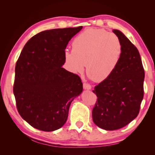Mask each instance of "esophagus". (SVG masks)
<instances>
[{
  "label": "esophagus",
  "instance_id": "esophagus-1",
  "mask_svg": "<svg viewBox=\"0 0 155 155\" xmlns=\"http://www.w3.org/2000/svg\"><path fill=\"white\" fill-rule=\"evenodd\" d=\"M83 88L87 89V90H90V89H91V86L90 84H88L87 83H83Z\"/></svg>",
  "mask_w": 155,
  "mask_h": 155
}]
</instances>
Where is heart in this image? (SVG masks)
Instances as JSON below:
<instances>
[{
    "label": "heart",
    "instance_id": "heart-1",
    "mask_svg": "<svg viewBox=\"0 0 155 155\" xmlns=\"http://www.w3.org/2000/svg\"><path fill=\"white\" fill-rule=\"evenodd\" d=\"M122 53L119 37L105 30L88 28L75 37L72 50H65L68 69L81 73L86 66L89 78L96 82L105 80L114 71Z\"/></svg>",
    "mask_w": 155,
    "mask_h": 155
}]
</instances>
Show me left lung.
Masks as SVG:
<instances>
[{
  "label": "left lung",
  "instance_id": "1",
  "mask_svg": "<svg viewBox=\"0 0 155 155\" xmlns=\"http://www.w3.org/2000/svg\"><path fill=\"white\" fill-rule=\"evenodd\" d=\"M122 45L114 71L92 92L97 101L92 109L94 123L114 130L124 127L137 117L143 97L144 68L137 48L122 32L113 30Z\"/></svg>",
  "mask_w": 155,
  "mask_h": 155
}]
</instances>
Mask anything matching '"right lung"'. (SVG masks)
I'll list each match as a JSON object with an SVG mask.
<instances>
[{
	"label": "right lung",
	"mask_w": 155,
	"mask_h": 155,
	"mask_svg": "<svg viewBox=\"0 0 155 155\" xmlns=\"http://www.w3.org/2000/svg\"><path fill=\"white\" fill-rule=\"evenodd\" d=\"M82 28L41 31L21 51L13 94L18 113L33 127L46 132L61 127L71 102L83 91L80 77L62 68L65 48Z\"/></svg>",
	"instance_id": "add662e5"
}]
</instances>
